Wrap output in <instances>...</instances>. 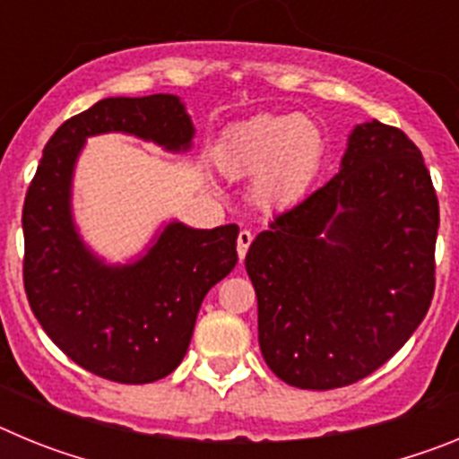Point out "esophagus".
Wrapping results in <instances>:
<instances>
[{
  "label": "esophagus",
  "instance_id": "esophagus-1",
  "mask_svg": "<svg viewBox=\"0 0 459 459\" xmlns=\"http://www.w3.org/2000/svg\"><path fill=\"white\" fill-rule=\"evenodd\" d=\"M250 243H253V232L250 230H241L238 232V238H237V250H238V257H246V253H248Z\"/></svg>",
  "mask_w": 459,
  "mask_h": 459
}]
</instances>
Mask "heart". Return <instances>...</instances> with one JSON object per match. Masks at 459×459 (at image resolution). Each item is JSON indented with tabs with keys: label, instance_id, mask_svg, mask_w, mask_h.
<instances>
[{
	"label": "heart",
	"instance_id": "1",
	"mask_svg": "<svg viewBox=\"0 0 459 459\" xmlns=\"http://www.w3.org/2000/svg\"><path fill=\"white\" fill-rule=\"evenodd\" d=\"M326 158L324 128L310 117L259 115L237 126L218 147V168L230 179H255L253 200L266 211L299 204Z\"/></svg>",
	"mask_w": 459,
	"mask_h": 459
}]
</instances>
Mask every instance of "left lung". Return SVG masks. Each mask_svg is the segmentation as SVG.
I'll return each mask as SVG.
<instances>
[{"label": "left lung", "mask_w": 459, "mask_h": 459, "mask_svg": "<svg viewBox=\"0 0 459 459\" xmlns=\"http://www.w3.org/2000/svg\"><path fill=\"white\" fill-rule=\"evenodd\" d=\"M437 230L420 149L395 126H356L340 172L278 213L246 255L273 375L331 391L384 366L428 315Z\"/></svg>", "instance_id": "1"}]
</instances>
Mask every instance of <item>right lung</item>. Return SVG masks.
Wrapping results in <instances>:
<instances>
[{
	"label": "right lung",
	"instance_id": "right-lung-1",
	"mask_svg": "<svg viewBox=\"0 0 459 459\" xmlns=\"http://www.w3.org/2000/svg\"><path fill=\"white\" fill-rule=\"evenodd\" d=\"M109 131L186 152L195 128L169 93L103 99L64 121L24 197V291L43 331L73 363L119 384H152L184 360L206 291L238 262V227L169 222L144 257L105 264L73 225L71 179L84 140Z\"/></svg>",
	"mask_w": 459,
	"mask_h": 459
}]
</instances>
